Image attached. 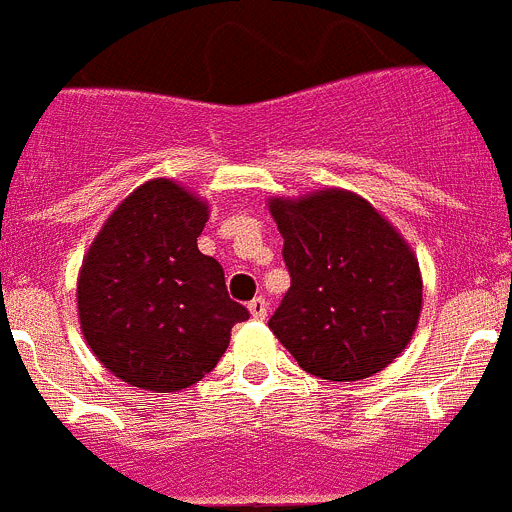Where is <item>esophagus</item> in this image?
<instances>
[{
  "label": "esophagus",
  "mask_w": 512,
  "mask_h": 512,
  "mask_svg": "<svg viewBox=\"0 0 512 512\" xmlns=\"http://www.w3.org/2000/svg\"><path fill=\"white\" fill-rule=\"evenodd\" d=\"M247 308H250V313L255 316V319H265V316H267V301L262 296L252 298L250 306H247Z\"/></svg>",
  "instance_id": "1"
}]
</instances>
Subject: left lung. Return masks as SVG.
Listing matches in <instances>:
<instances>
[{"instance_id":"obj_1","label":"left lung","mask_w":512,"mask_h":512,"mask_svg":"<svg viewBox=\"0 0 512 512\" xmlns=\"http://www.w3.org/2000/svg\"><path fill=\"white\" fill-rule=\"evenodd\" d=\"M290 288L270 316L280 344L321 380H362L411 342L421 313L418 262L403 237L349 191L270 201Z\"/></svg>"}]
</instances>
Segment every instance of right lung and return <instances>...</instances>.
I'll list each match as a JSON object with an SVG mask.
<instances>
[{"label": "right lung", "mask_w": 512, "mask_h": 512, "mask_svg": "<svg viewBox=\"0 0 512 512\" xmlns=\"http://www.w3.org/2000/svg\"><path fill=\"white\" fill-rule=\"evenodd\" d=\"M209 209L168 178L142 183L96 234L78 275V319L122 382L173 393L199 382L250 319L196 237Z\"/></svg>", "instance_id": "obj_1"}]
</instances>
